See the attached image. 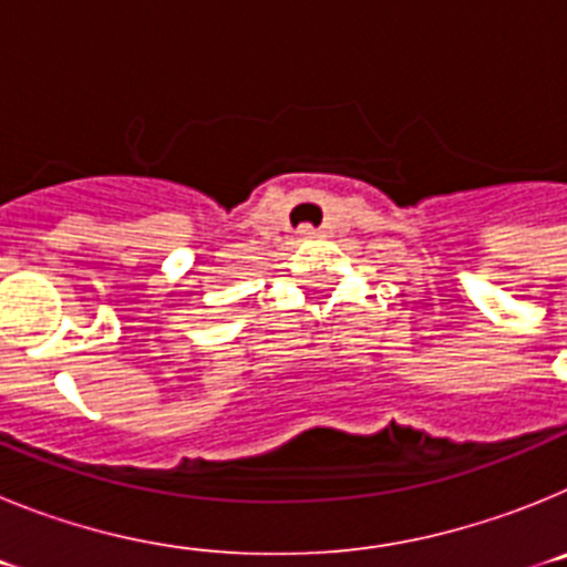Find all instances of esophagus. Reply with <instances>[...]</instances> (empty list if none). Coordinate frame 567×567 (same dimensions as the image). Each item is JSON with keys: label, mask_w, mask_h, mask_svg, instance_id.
Returning a JSON list of instances; mask_svg holds the SVG:
<instances>
[{"label": "esophagus", "mask_w": 567, "mask_h": 567, "mask_svg": "<svg viewBox=\"0 0 567 567\" xmlns=\"http://www.w3.org/2000/svg\"><path fill=\"white\" fill-rule=\"evenodd\" d=\"M298 235H300V238H315V235H320V229H315V227H309V224H303V227L298 229Z\"/></svg>", "instance_id": "34e87169"}]
</instances>
